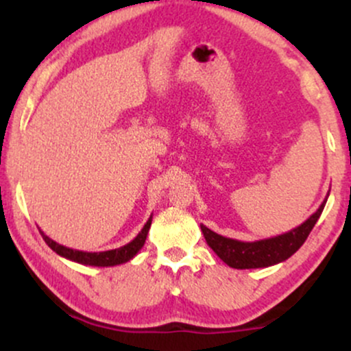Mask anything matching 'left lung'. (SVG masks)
Instances as JSON below:
<instances>
[{"label": "left lung", "instance_id": "obj_1", "mask_svg": "<svg viewBox=\"0 0 351 351\" xmlns=\"http://www.w3.org/2000/svg\"><path fill=\"white\" fill-rule=\"evenodd\" d=\"M330 195V191H328ZM328 195L325 196L324 203L318 206V209L308 217L307 221L300 224V226L291 229L284 234L269 237V239L254 241V243H244V241L231 239V237H224L217 232L201 224V231H203L204 239L209 247L217 254L223 263H226L232 269H261L269 267V265L279 264L287 261L293 252L300 249V245L305 243L310 231H312L315 223L324 211L325 203H327Z\"/></svg>", "mask_w": 351, "mask_h": 351}]
</instances>
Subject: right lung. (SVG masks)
<instances>
[{
    "label": "right lung",
    "mask_w": 351,
    "mask_h": 351,
    "mask_svg": "<svg viewBox=\"0 0 351 351\" xmlns=\"http://www.w3.org/2000/svg\"><path fill=\"white\" fill-rule=\"evenodd\" d=\"M150 226H152V216L148 217L147 224H145L142 231H140L135 239H132L130 243L122 245V247L110 249V251H100V252H86V251H77V249L66 247V245L52 241L49 236L44 234L41 229H39V232H41L43 239L46 241V244L49 245L52 251L59 254V256L64 257V259H69L72 263H77L82 265H94V267H112V265L125 264L130 259H134L136 254H138L140 249L143 247Z\"/></svg>",
    "instance_id": "right-lung-1"
}]
</instances>
